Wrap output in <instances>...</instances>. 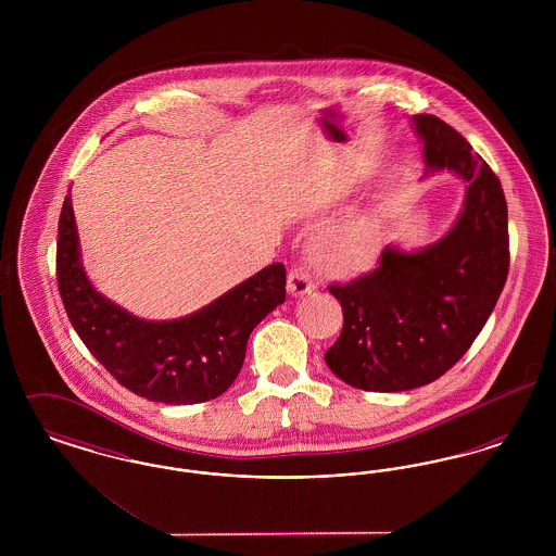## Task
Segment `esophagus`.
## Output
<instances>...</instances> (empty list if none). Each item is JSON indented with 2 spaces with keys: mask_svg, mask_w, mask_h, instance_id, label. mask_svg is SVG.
Listing matches in <instances>:
<instances>
[{
  "mask_svg": "<svg viewBox=\"0 0 556 556\" xmlns=\"http://www.w3.org/2000/svg\"><path fill=\"white\" fill-rule=\"evenodd\" d=\"M317 290L315 281L308 277V273L302 268V266H293L288 275V291L291 295H306V293H313Z\"/></svg>",
  "mask_w": 556,
  "mask_h": 556,
  "instance_id": "obj_1",
  "label": "esophagus"
}]
</instances>
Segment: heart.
<instances>
[{
  "label": "heart",
  "mask_w": 556,
  "mask_h": 556,
  "mask_svg": "<svg viewBox=\"0 0 556 556\" xmlns=\"http://www.w3.org/2000/svg\"><path fill=\"white\" fill-rule=\"evenodd\" d=\"M315 254L336 275H358L377 256V225L370 214L356 212L327 225L318 233Z\"/></svg>",
  "instance_id": "1"
}]
</instances>
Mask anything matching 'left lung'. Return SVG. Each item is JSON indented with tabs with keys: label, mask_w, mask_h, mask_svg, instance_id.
Masks as SVG:
<instances>
[{
	"label": "left lung",
	"mask_w": 556,
	"mask_h": 556,
	"mask_svg": "<svg viewBox=\"0 0 556 556\" xmlns=\"http://www.w3.org/2000/svg\"><path fill=\"white\" fill-rule=\"evenodd\" d=\"M424 143L425 177L450 170L465 200L448 233L419 248L386 245L379 265L329 286L344 311L325 363L367 392H406L442 377L473 344L508 275L503 186L471 143L433 114L410 118Z\"/></svg>",
	"instance_id": "8db88e82"
}]
</instances>
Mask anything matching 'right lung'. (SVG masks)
<instances>
[{
  "label": "right lung",
  "mask_w": 556,
  "mask_h": 556,
  "mask_svg": "<svg viewBox=\"0 0 556 556\" xmlns=\"http://www.w3.org/2000/svg\"><path fill=\"white\" fill-rule=\"evenodd\" d=\"M55 273L66 315L87 350L132 394L164 404H198L227 392L250 333L286 302V266L275 263L187 317H135L91 286L71 195L58 223Z\"/></svg>",
  "instance_id": "obj_1"
}]
</instances>
